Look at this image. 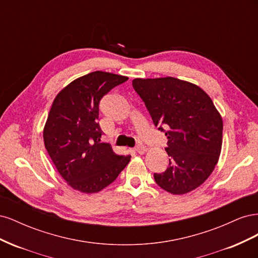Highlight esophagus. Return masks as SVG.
<instances>
[{"label":"esophagus","instance_id":"34e87169","mask_svg":"<svg viewBox=\"0 0 258 258\" xmlns=\"http://www.w3.org/2000/svg\"><path fill=\"white\" fill-rule=\"evenodd\" d=\"M135 151H136L137 153H139V154H144V153L146 152V147H145L144 145H138V146L135 148Z\"/></svg>","mask_w":258,"mask_h":258}]
</instances>
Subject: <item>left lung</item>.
Returning a JSON list of instances; mask_svg holds the SVG:
<instances>
[{"instance_id":"1","label":"left lung","mask_w":258,"mask_h":258,"mask_svg":"<svg viewBox=\"0 0 258 258\" xmlns=\"http://www.w3.org/2000/svg\"><path fill=\"white\" fill-rule=\"evenodd\" d=\"M132 86L168 139L169 166L154 174L156 183L173 195L196 189L213 172L222 150L223 119L213 101L199 86L171 76L135 79Z\"/></svg>"}]
</instances>
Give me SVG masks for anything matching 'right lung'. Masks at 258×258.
I'll return each mask as SVG.
<instances>
[{
    "label": "right lung",
    "mask_w": 258,
    "mask_h": 258,
    "mask_svg": "<svg viewBox=\"0 0 258 258\" xmlns=\"http://www.w3.org/2000/svg\"><path fill=\"white\" fill-rule=\"evenodd\" d=\"M127 76L96 71L74 80L54 98L43 138L60 175L73 189L95 194L113 183L131 156L117 155L101 142V99Z\"/></svg>",
    "instance_id": "right-lung-1"
}]
</instances>
